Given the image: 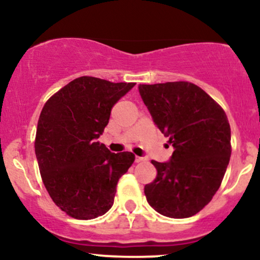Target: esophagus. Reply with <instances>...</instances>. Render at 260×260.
<instances>
[{
    "label": "esophagus",
    "instance_id": "1",
    "mask_svg": "<svg viewBox=\"0 0 260 260\" xmlns=\"http://www.w3.org/2000/svg\"><path fill=\"white\" fill-rule=\"evenodd\" d=\"M136 162H143V161H145L144 157H140V156H136Z\"/></svg>",
    "mask_w": 260,
    "mask_h": 260
}]
</instances>
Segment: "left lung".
Returning a JSON list of instances; mask_svg holds the SVG:
<instances>
[{
  "label": "left lung",
  "instance_id": "obj_1",
  "mask_svg": "<svg viewBox=\"0 0 260 260\" xmlns=\"http://www.w3.org/2000/svg\"><path fill=\"white\" fill-rule=\"evenodd\" d=\"M140 96L174 147L169 162L151 164L156 178L145 184L151 208L164 216L196 215L213 199L231 156V128L222 107L189 82L140 84Z\"/></svg>",
  "mask_w": 260,
  "mask_h": 260
}]
</instances>
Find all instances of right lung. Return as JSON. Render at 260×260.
<instances>
[{
	"label": "right lung",
	"instance_id": "right-lung-1",
	"mask_svg": "<svg viewBox=\"0 0 260 260\" xmlns=\"http://www.w3.org/2000/svg\"><path fill=\"white\" fill-rule=\"evenodd\" d=\"M134 85L79 77L41 110L35 136L39 170L53 203L71 217L90 220L109 211L118 180L136 159L131 151L111 153L96 140L113 105Z\"/></svg>",
	"mask_w": 260,
	"mask_h": 260
}]
</instances>
